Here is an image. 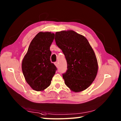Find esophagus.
I'll return each instance as SVG.
<instances>
[{"label":"esophagus","mask_w":121,"mask_h":121,"mask_svg":"<svg viewBox=\"0 0 121 121\" xmlns=\"http://www.w3.org/2000/svg\"><path fill=\"white\" fill-rule=\"evenodd\" d=\"M54 64H55V66H56V67H59V63H58V62H55L54 63Z\"/></svg>","instance_id":"esophagus-1"}]
</instances>
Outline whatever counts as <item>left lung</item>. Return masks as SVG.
Instances as JSON below:
<instances>
[{"label": "left lung", "mask_w": 121, "mask_h": 121, "mask_svg": "<svg viewBox=\"0 0 121 121\" xmlns=\"http://www.w3.org/2000/svg\"><path fill=\"white\" fill-rule=\"evenodd\" d=\"M55 40L67 63V70L62 74L66 85L75 93L86 89L94 81L98 70L96 57L88 40L69 30L56 32Z\"/></svg>", "instance_id": "1"}]
</instances>
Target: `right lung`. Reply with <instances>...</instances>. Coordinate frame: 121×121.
I'll use <instances>...</instances> for the list:
<instances>
[{
  "label": "right lung",
  "instance_id": "add662e5",
  "mask_svg": "<svg viewBox=\"0 0 121 121\" xmlns=\"http://www.w3.org/2000/svg\"><path fill=\"white\" fill-rule=\"evenodd\" d=\"M54 39L51 32H40L30 42L22 61L26 81L34 91H43L50 86L57 68L52 63L50 46Z\"/></svg>",
  "mask_w": 121,
  "mask_h": 121
}]
</instances>
